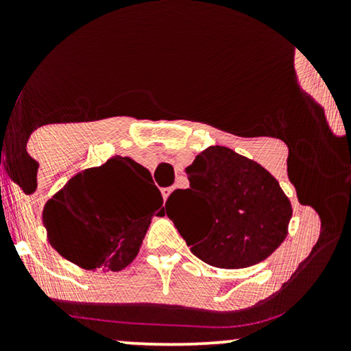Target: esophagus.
Wrapping results in <instances>:
<instances>
[{
    "label": "esophagus",
    "instance_id": "1",
    "mask_svg": "<svg viewBox=\"0 0 351 351\" xmlns=\"http://www.w3.org/2000/svg\"><path fill=\"white\" fill-rule=\"evenodd\" d=\"M173 191L171 188H162V195H163V199H167L168 196H170V193Z\"/></svg>",
    "mask_w": 351,
    "mask_h": 351
}]
</instances>
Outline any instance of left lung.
Masks as SVG:
<instances>
[{
  "label": "left lung",
  "mask_w": 351,
  "mask_h": 351,
  "mask_svg": "<svg viewBox=\"0 0 351 351\" xmlns=\"http://www.w3.org/2000/svg\"><path fill=\"white\" fill-rule=\"evenodd\" d=\"M189 188L168 198L186 217L167 215L191 252L209 265L243 269L269 257L287 236L292 204L259 163L226 147H209L186 168Z\"/></svg>",
  "instance_id": "obj_1"
}]
</instances>
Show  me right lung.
<instances>
[{
  "label": "right lung",
  "instance_id": "add662e5",
  "mask_svg": "<svg viewBox=\"0 0 351 351\" xmlns=\"http://www.w3.org/2000/svg\"><path fill=\"white\" fill-rule=\"evenodd\" d=\"M147 168L114 156L106 165L77 173L47 201L44 228L52 247L79 267L122 271L140 251L163 198Z\"/></svg>",
  "mask_w": 351,
  "mask_h": 351
}]
</instances>
